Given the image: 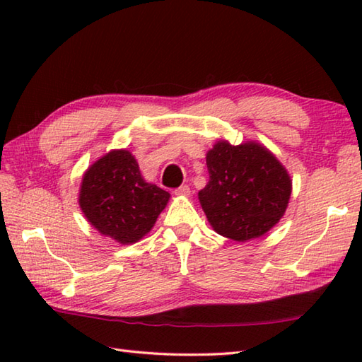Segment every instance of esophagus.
<instances>
[{
    "label": "esophagus",
    "instance_id": "esophagus-1",
    "mask_svg": "<svg viewBox=\"0 0 362 362\" xmlns=\"http://www.w3.org/2000/svg\"><path fill=\"white\" fill-rule=\"evenodd\" d=\"M174 194H175V196H189V194H191V189H189L188 185H183V187H180V188L174 189Z\"/></svg>",
    "mask_w": 362,
    "mask_h": 362
}]
</instances>
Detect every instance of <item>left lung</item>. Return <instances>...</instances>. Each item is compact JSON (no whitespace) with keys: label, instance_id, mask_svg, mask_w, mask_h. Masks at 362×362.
Instances as JSON below:
<instances>
[{"label":"left lung","instance_id":"1","mask_svg":"<svg viewBox=\"0 0 362 362\" xmlns=\"http://www.w3.org/2000/svg\"><path fill=\"white\" fill-rule=\"evenodd\" d=\"M210 180L199 201L213 228L235 241H249L283 216L291 179L280 161L257 143L214 144L206 153Z\"/></svg>","mask_w":362,"mask_h":362}]
</instances>
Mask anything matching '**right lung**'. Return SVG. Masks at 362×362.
I'll return each mask as SVG.
<instances>
[{
    "instance_id": "add662e5",
    "label": "right lung",
    "mask_w": 362,
    "mask_h": 362,
    "mask_svg": "<svg viewBox=\"0 0 362 362\" xmlns=\"http://www.w3.org/2000/svg\"><path fill=\"white\" fill-rule=\"evenodd\" d=\"M169 193L146 183L132 153L112 151L82 179L79 204L88 222L121 244L136 243L156 224Z\"/></svg>"
}]
</instances>
